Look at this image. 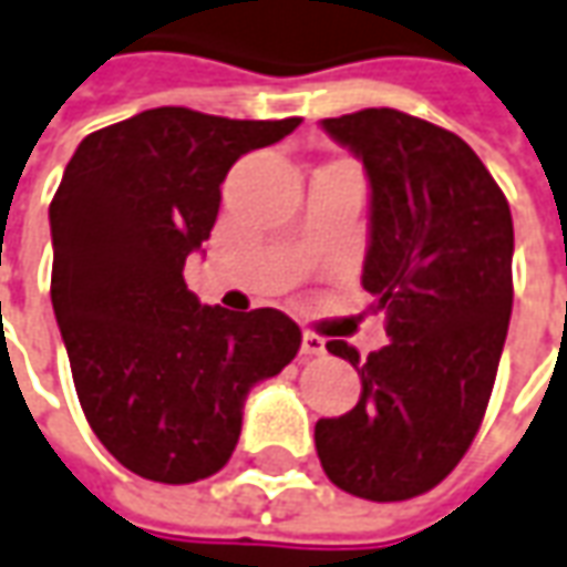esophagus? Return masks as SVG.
I'll use <instances>...</instances> for the list:
<instances>
[{"label": "esophagus", "mask_w": 567, "mask_h": 567, "mask_svg": "<svg viewBox=\"0 0 567 567\" xmlns=\"http://www.w3.org/2000/svg\"><path fill=\"white\" fill-rule=\"evenodd\" d=\"M300 353L303 357H319V353H326V341L319 334L303 332V338H300Z\"/></svg>", "instance_id": "34e87169"}]
</instances>
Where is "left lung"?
<instances>
[{"label": "left lung", "mask_w": 567, "mask_h": 567, "mask_svg": "<svg viewBox=\"0 0 567 567\" xmlns=\"http://www.w3.org/2000/svg\"><path fill=\"white\" fill-rule=\"evenodd\" d=\"M363 161L369 245L363 288L388 313L391 344L365 360L350 413L316 422V453L334 487L396 503L441 484L475 441L512 313L506 195L450 130L394 107L319 121Z\"/></svg>", "instance_id": "1"}]
</instances>
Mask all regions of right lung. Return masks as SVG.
<instances>
[{
	"mask_svg": "<svg viewBox=\"0 0 567 567\" xmlns=\"http://www.w3.org/2000/svg\"><path fill=\"white\" fill-rule=\"evenodd\" d=\"M298 123L152 107L83 138L64 167L49 207L58 329L95 437L148 481L219 472L251 388L298 353L285 313L207 307L183 279L229 167Z\"/></svg>",
	"mask_w": 567,
	"mask_h": 567,
	"instance_id": "add662e5",
	"label": "right lung"
}]
</instances>
